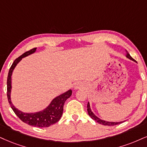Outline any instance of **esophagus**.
<instances>
[{
    "label": "esophagus",
    "instance_id": "34e87169",
    "mask_svg": "<svg viewBox=\"0 0 147 147\" xmlns=\"http://www.w3.org/2000/svg\"><path fill=\"white\" fill-rule=\"evenodd\" d=\"M82 87V85H80V84H76L75 85V89H78V88H80Z\"/></svg>",
    "mask_w": 147,
    "mask_h": 147
}]
</instances>
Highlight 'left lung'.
<instances>
[{
  "label": "left lung",
  "mask_w": 147,
  "mask_h": 147,
  "mask_svg": "<svg viewBox=\"0 0 147 147\" xmlns=\"http://www.w3.org/2000/svg\"><path fill=\"white\" fill-rule=\"evenodd\" d=\"M126 52H127V54H126V57L128 58V59H130V60H132V61H135L134 59L132 58L131 56L129 55V54L128 53V52L126 50ZM87 111H88V115L90 116V117H91V119H93V120H95V121H97V123H100L101 125H119V124H121L122 123L123 121H121V122H109V121H104V120H101V119H99L97 117V116H95V114L93 113V112L91 111V109H90V104L89 102H88V104H87Z\"/></svg>",
  "instance_id": "8db88e82"
}]
</instances>
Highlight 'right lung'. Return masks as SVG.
<instances>
[{
	"mask_svg": "<svg viewBox=\"0 0 147 147\" xmlns=\"http://www.w3.org/2000/svg\"><path fill=\"white\" fill-rule=\"evenodd\" d=\"M36 49L37 48H32L29 51H27L25 53H24L20 57L17 58L11 66L9 71L8 76H7V98H8V101L9 103L11 108H12L16 115L22 121L32 126L39 127H47L56 123L60 120L61 116L63 115V106H64L65 101L71 95V90H69L68 91L55 97L51 101L50 105L44 110H43L42 111L34 112V113H25V112L20 111L13 105L11 100V76L13 71L15 69L18 63L22 59V58L33 54L34 52H35Z\"/></svg>",
	"mask_w": 147,
	"mask_h": 147,
	"instance_id": "right-lung-1",
	"label": "right lung"
}]
</instances>
